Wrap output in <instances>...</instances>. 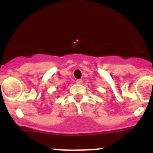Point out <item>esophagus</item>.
Instances as JSON below:
<instances>
[{"instance_id": "esophagus-1", "label": "esophagus", "mask_w": 153, "mask_h": 153, "mask_svg": "<svg viewBox=\"0 0 153 153\" xmlns=\"http://www.w3.org/2000/svg\"><path fill=\"white\" fill-rule=\"evenodd\" d=\"M82 83H83V80L81 79H76V83H77V84H81Z\"/></svg>"}]
</instances>
